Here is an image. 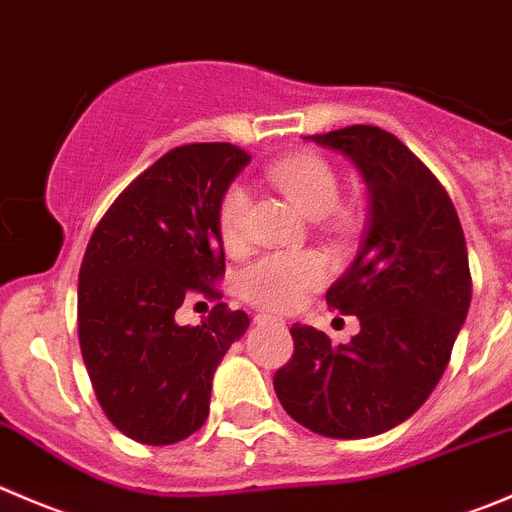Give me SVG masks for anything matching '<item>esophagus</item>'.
<instances>
[{
    "label": "esophagus",
    "instance_id": "1",
    "mask_svg": "<svg viewBox=\"0 0 512 512\" xmlns=\"http://www.w3.org/2000/svg\"><path fill=\"white\" fill-rule=\"evenodd\" d=\"M272 322H282V320H277V317H272V315H255V325H272Z\"/></svg>",
    "mask_w": 512,
    "mask_h": 512
}]
</instances>
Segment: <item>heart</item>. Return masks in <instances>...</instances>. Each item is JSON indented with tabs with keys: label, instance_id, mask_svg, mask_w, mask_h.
I'll return each instance as SVG.
<instances>
[{
	"label": "heart",
	"instance_id": "heart-1",
	"mask_svg": "<svg viewBox=\"0 0 512 512\" xmlns=\"http://www.w3.org/2000/svg\"><path fill=\"white\" fill-rule=\"evenodd\" d=\"M272 185L307 217H325L340 200V180L335 170L317 155H292L275 162L267 170ZM245 187L232 185L222 195L217 212V230L227 250H237L245 242L247 222ZM325 280V265L312 252H280L265 255L247 265L237 277V287L245 300L265 310H290L307 290Z\"/></svg>",
	"mask_w": 512,
	"mask_h": 512
}]
</instances>
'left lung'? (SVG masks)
I'll return each mask as SVG.
<instances>
[{
  "instance_id": "obj_1",
  "label": "left lung",
  "mask_w": 512,
  "mask_h": 512,
  "mask_svg": "<svg viewBox=\"0 0 512 512\" xmlns=\"http://www.w3.org/2000/svg\"><path fill=\"white\" fill-rule=\"evenodd\" d=\"M305 140L347 157L367 187L360 252L325 295L360 317V332L332 345L315 327H292L275 393L312 433L372 438L408 420L443 377L473 295L468 247L448 192L395 135L352 124Z\"/></svg>"
}]
</instances>
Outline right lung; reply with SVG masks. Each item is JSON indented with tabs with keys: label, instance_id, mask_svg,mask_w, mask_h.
<instances>
[{
	"label": "right lung",
	"instance_id": "right-lung-1",
	"mask_svg": "<svg viewBox=\"0 0 512 512\" xmlns=\"http://www.w3.org/2000/svg\"><path fill=\"white\" fill-rule=\"evenodd\" d=\"M247 152L182 145L142 172L92 232L79 267V347L104 415L127 438L172 445L210 415L212 375L250 317L217 302L202 325L182 302L220 300L225 272L217 212Z\"/></svg>",
	"mask_w": 512,
	"mask_h": 512
}]
</instances>
